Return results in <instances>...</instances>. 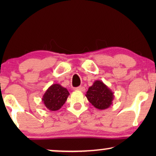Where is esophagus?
<instances>
[{
  "mask_svg": "<svg viewBox=\"0 0 156 156\" xmlns=\"http://www.w3.org/2000/svg\"><path fill=\"white\" fill-rule=\"evenodd\" d=\"M76 90H77V91H85V88H84V87L80 86V87H76Z\"/></svg>",
  "mask_w": 156,
  "mask_h": 156,
  "instance_id": "34e87169",
  "label": "esophagus"
}]
</instances>
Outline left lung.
Here are the masks:
<instances>
[{"label": "left lung", "mask_w": 156, "mask_h": 156, "mask_svg": "<svg viewBox=\"0 0 156 156\" xmlns=\"http://www.w3.org/2000/svg\"><path fill=\"white\" fill-rule=\"evenodd\" d=\"M114 92L100 80H96L87 91L86 97L88 101L100 110H104L110 107L113 103Z\"/></svg>", "instance_id": "8db88e82"}]
</instances>
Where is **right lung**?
<instances>
[{
  "label": "right lung",
  "mask_w": 156,
  "mask_h": 156,
  "mask_svg": "<svg viewBox=\"0 0 156 156\" xmlns=\"http://www.w3.org/2000/svg\"><path fill=\"white\" fill-rule=\"evenodd\" d=\"M69 93L59 84H53L47 89L42 96V101L48 109L57 111L65 104Z\"/></svg>",
  "instance_id": "add662e5"
}]
</instances>
